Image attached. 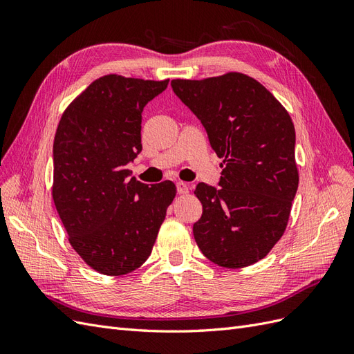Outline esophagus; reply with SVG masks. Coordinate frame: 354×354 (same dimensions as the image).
I'll return each mask as SVG.
<instances>
[{
  "mask_svg": "<svg viewBox=\"0 0 354 354\" xmlns=\"http://www.w3.org/2000/svg\"><path fill=\"white\" fill-rule=\"evenodd\" d=\"M177 194L178 195L189 194V186L185 183V181H178V183H177Z\"/></svg>",
  "mask_w": 354,
  "mask_h": 354,
  "instance_id": "1",
  "label": "esophagus"
}]
</instances>
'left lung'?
Instances as JSON below:
<instances>
[{"mask_svg":"<svg viewBox=\"0 0 354 354\" xmlns=\"http://www.w3.org/2000/svg\"><path fill=\"white\" fill-rule=\"evenodd\" d=\"M171 87L224 162L220 187L196 186L202 216L195 241L221 267L251 266L282 238L298 189L291 116L259 81L238 72L173 80Z\"/></svg>","mask_w":354,"mask_h":354,"instance_id":"obj_1","label":"left lung"}]
</instances>
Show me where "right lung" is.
Masks as SVG:
<instances>
[{
    "instance_id": "obj_1",
    "label": "right lung",
    "mask_w": 354,
    "mask_h": 354,
    "mask_svg": "<svg viewBox=\"0 0 354 354\" xmlns=\"http://www.w3.org/2000/svg\"><path fill=\"white\" fill-rule=\"evenodd\" d=\"M164 81L106 75L63 112L53 145V201L72 248L91 269L121 276L152 252L176 185H145L127 165L142 152V112Z\"/></svg>"
}]
</instances>
